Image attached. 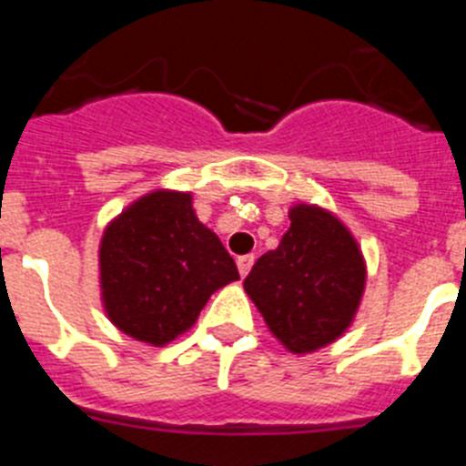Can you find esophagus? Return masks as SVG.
<instances>
[{"mask_svg":"<svg viewBox=\"0 0 466 466\" xmlns=\"http://www.w3.org/2000/svg\"><path fill=\"white\" fill-rule=\"evenodd\" d=\"M254 266V254H245V257H238V270H240V278H245Z\"/></svg>","mask_w":466,"mask_h":466,"instance_id":"esophagus-1","label":"esophagus"}]
</instances>
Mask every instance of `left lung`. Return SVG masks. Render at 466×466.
<instances>
[{
  "instance_id": "left-lung-1",
  "label": "left lung",
  "mask_w": 466,
  "mask_h": 466,
  "mask_svg": "<svg viewBox=\"0 0 466 466\" xmlns=\"http://www.w3.org/2000/svg\"><path fill=\"white\" fill-rule=\"evenodd\" d=\"M289 230L245 278L247 296L275 339L306 355L343 336L366 284L361 249L343 221L317 205H294Z\"/></svg>"
}]
</instances>
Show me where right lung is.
<instances>
[{"mask_svg":"<svg viewBox=\"0 0 466 466\" xmlns=\"http://www.w3.org/2000/svg\"><path fill=\"white\" fill-rule=\"evenodd\" d=\"M236 279V261L198 221L191 193H147L102 236L106 315L123 333L156 348L191 329L209 296Z\"/></svg>","mask_w":466,"mask_h":466,"instance_id":"add662e5","label":"right lung"}]
</instances>
